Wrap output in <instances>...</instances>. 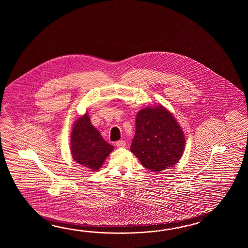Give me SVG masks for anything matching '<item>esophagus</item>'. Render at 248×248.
Wrapping results in <instances>:
<instances>
[{
    "label": "esophagus",
    "instance_id": "obj_1",
    "mask_svg": "<svg viewBox=\"0 0 248 248\" xmlns=\"http://www.w3.org/2000/svg\"><path fill=\"white\" fill-rule=\"evenodd\" d=\"M117 147L119 148H122V147H125L126 146V142L124 141V140H120V141H118V142H116Z\"/></svg>",
    "mask_w": 248,
    "mask_h": 248
}]
</instances>
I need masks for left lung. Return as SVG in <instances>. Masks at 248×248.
<instances>
[{"label": "left lung", "instance_id": "8db88e82", "mask_svg": "<svg viewBox=\"0 0 248 248\" xmlns=\"http://www.w3.org/2000/svg\"><path fill=\"white\" fill-rule=\"evenodd\" d=\"M185 146L184 132L165 107H146L138 111L130 150L144 168L159 172L173 167Z\"/></svg>", "mask_w": 248, "mask_h": 248}]
</instances>
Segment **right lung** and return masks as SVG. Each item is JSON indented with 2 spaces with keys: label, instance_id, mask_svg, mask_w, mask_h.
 <instances>
[{
  "label": "right lung",
  "instance_id": "right-lung-1",
  "mask_svg": "<svg viewBox=\"0 0 248 248\" xmlns=\"http://www.w3.org/2000/svg\"><path fill=\"white\" fill-rule=\"evenodd\" d=\"M112 150L113 146L106 142L91 124L88 113L75 122L71 133V153L77 163L96 171Z\"/></svg>",
  "mask_w": 248,
  "mask_h": 248
}]
</instances>
